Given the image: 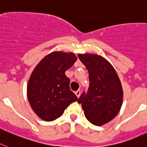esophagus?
Returning <instances> with one entry per match:
<instances>
[{
    "label": "esophagus",
    "mask_w": 147,
    "mask_h": 147,
    "mask_svg": "<svg viewBox=\"0 0 147 147\" xmlns=\"http://www.w3.org/2000/svg\"><path fill=\"white\" fill-rule=\"evenodd\" d=\"M75 95H77V97L78 98H79V97H80V95H81V91H80V90H77V91L75 92Z\"/></svg>",
    "instance_id": "1"
}]
</instances>
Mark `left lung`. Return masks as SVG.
Here are the masks:
<instances>
[{
    "label": "left lung",
    "mask_w": 147,
    "mask_h": 147,
    "mask_svg": "<svg viewBox=\"0 0 147 147\" xmlns=\"http://www.w3.org/2000/svg\"><path fill=\"white\" fill-rule=\"evenodd\" d=\"M89 72V86L80 96L84 115L88 121L101 126L112 121L121 109L123 89L113 66L100 55L78 54Z\"/></svg>",
    "instance_id": "1"
}]
</instances>
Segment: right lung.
Returning a JSON list of instances; mask_svg holds the SVG:
<instances>
[{
	"mask_svg": "<svg viewBox=\"0 0 147 147\" xmlns=\"http://www.w3.org/2000/svg\"><path fill=\"white\" fill-rule=\"evenodd\" d=\"M76 61L72 52H53L33 70L28 82L27 97L32 109L41 119H57L70 104L78 100L70 89L69 78L65 75Z\"/></svg>",
	"mask_w": 147,
	"mask_h": 147,
	"instance_id": "1",
	"label": "right lung"
}]
</instances>
